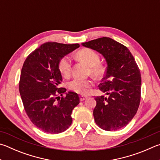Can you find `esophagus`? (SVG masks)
Returning a JSON list of instances; mask_svg holds the SVG:
<instances>
[{
	"label": "esophagus",
	"mask_w": 160,
	"mask_h": 160,
	"mask_svg": "<svg viewBox=\"0 0 160 160\" xmlns=\"http://www.w3.org/2000/svg\"><path fill=\"white\" fill-rule=\"evenodd\" d=\"M88 98L87 97H85V96H83V95H81L80 97V101H85L86 98Z\"/></svg>",
	"instance_id": "34e87169"
}]
</instances>
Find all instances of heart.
Wrapping results in <instances>:
<instances>
[{
	"mask_svg": "<svg viewBox=\"0 0 160 160\" xmlns=\"http://www.w3.org/2000/svg\"><path fill=\"white\" fill-rule=\"evenodd\" d=\"M76 57L89 66L90 73L94 76L100 77L105 72L103 66L99 63V56L92 49H82L78 52ZM58 68L62 76L65 78L69 76L71 70V62L69 57H62L58 63ZM92 85V82L90 80H82L78 78H75L68 83V88L71 90L82 94H87Z\"/></svg>",
	"mask_w": 160,
	"mask_h": 160,
	"instance_id": "b5f03b06",
	"label": "heart"
}]
</instances>
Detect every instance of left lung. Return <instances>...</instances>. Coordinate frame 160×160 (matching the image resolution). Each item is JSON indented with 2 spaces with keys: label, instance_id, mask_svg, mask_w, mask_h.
Here are the masks:
<instances>
[{
  "label": "left lung",
  "instance_id": "1",
  "mask_svg": "<svg viewBox=\"0 0 160 160\" xmlns=\"http://www.w3.org/2000/svg\"><path fill=\"white\" fill-rule=\"evenodd\" d=\"M82 45L99 52L107 63L98 89L108 97L95 98V122L106 131L123 128L134 117L141 101V76L134 58L128 48L110 38H100Z\"/></svg>",
  "mask_w": 160,
  "mask_h": 160
}]
</instances>
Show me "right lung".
I'll return each instance as SVG.
<instances>
[{
	"label": "right lung",
	"instance_id": "right-lung-1",
	"mask_svg": "<svg viewBox=\"0 0 160 160\" xmlns=\"http://www.w3.org/2000/svg\"><path fill=\"white\" fill-rule=\"evenodd\" d=\"M80 45L45 42L28 55L22 66L19 93L28 117L42 132L59 133L72 123L71 113L80 103L75 92L59 88L62 76L59 60ZM65 92V97L58 95Z\"/></svg>",
	"mask_w": 160,
	"mask_h": 160
}]
</instances>
